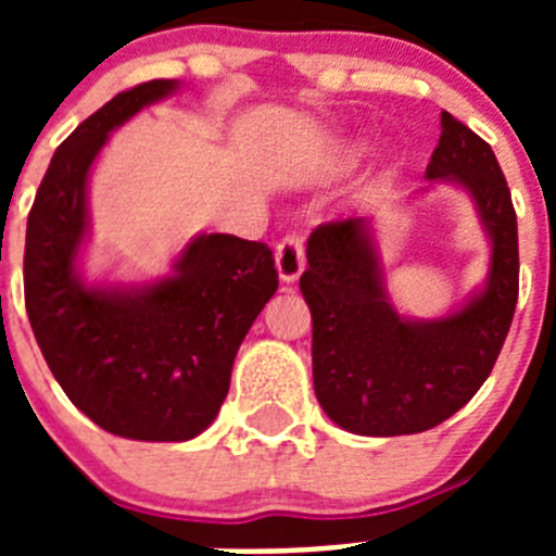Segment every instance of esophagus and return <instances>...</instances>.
I'll return each mask as SVG.
<instances>
[{
  "label": "esophagus",
  "instance_id": "esophagus-1",
  "mask_svg": "<svg viewBox=\"0 0 556 556\" xmlns=\"http://www.w3.org/2000/svg\"><path fill=\"white\" fill-rule=\"evenodd\" d=\"M275 267H278L283 283H294L301 278L303 267H306V250H303L301 236L289 233L278 242V248H275Z\"/></svg>",
  "mask_w": 556,
  "mask_h": 556
}]
</instances>
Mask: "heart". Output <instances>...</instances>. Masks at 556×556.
Returning a JSON list of instances; mask_svg holds the SVG:
<instances>
[{
    "instance_id": "1",
    "label": "heart",
    "mask_w": 556,
    "mask_h": 556,
    "mask_svg": "<svg viewBox=\"0 0 556 556\" xmlns=\"http://www.w3.org/2000/svg\"><path fill=\"white\" fill-rule=\"evenodd\" d=\"M348 152H351V155H356V152H358V147H351V150H348Z\"/></svg>"
}]
</instances>
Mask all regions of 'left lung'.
I'll list each match as a JSON object with an SVG mask.
<instances>
[{
  "mask_svg": "<svg viewBox=\"0 0 556 556\" xmlns=\"http://www.w3.org/2000/svg\"><path fill=\"white\" fill-rule=\"evenodd\" d=\"M429 180L468 191L490 236L488 283L440 320H406L390 303L372 219L326 223L308 236L301 292L312 308L314 392L345 431L397 437L434 429L488 381L518 303V223L493 150L448 111Z\"/></svg>",
  "mask_w": 556,
  "mask_h": 556,
  "instance_id": "8db88e82",
  "label": "left lung"
}]
</instances>
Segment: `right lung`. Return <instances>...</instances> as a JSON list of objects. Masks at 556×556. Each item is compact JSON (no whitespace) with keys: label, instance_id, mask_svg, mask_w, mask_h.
I'll return each mask as SVG.
<instances>
[{"label":"right lung","instance_id":"right-lung-1","mask_svg":"<svg viewBox=\"0 0 556 556\" xmlns=\"http://www.w3.org/2000/svg\"><path fill=\"white\" fill-rule=\"evenodd\" d=\"M175 88H127L58 147L24 244V303L52 376L100 429L144 443H184L214 424L236 351L278 289L273 250L230 233L191 239L172 275L141 287H88L77 273L91 164L111 130Z\"/></svg>","mask_w":556,"mask_h":556}]
</instances>
